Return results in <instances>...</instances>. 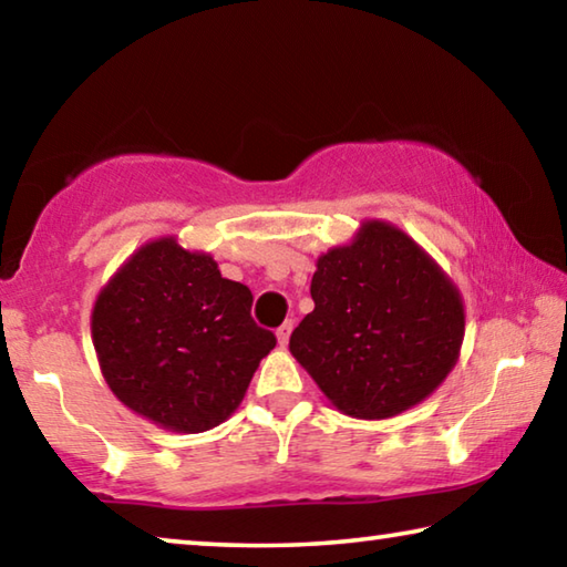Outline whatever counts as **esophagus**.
I'll return each instance as SVG.
<instances>
[{"instance_id":"esophagus-1","label":"esophagus","mask_w":567,"mask_h":567,"mask_svg":"<svg viewBox=\"0 0 567 567\" xmlns=\"http://www.w3.org/2000/svg\"><path fill=\"white\" fill-rule=\"evenodd\" d=\"M292 328H295V322H292V320H287L285 324H280V328H277V342H280V348H285V344L290 342V332H292Z\"/></svg>"}]
</instances>
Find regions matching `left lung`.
Returning a JSON list of instances; mask_svg holds the SVG:
<instances>
[{
    "mask_svg": "<svg viewBox=\"0 0 567 567\" xmlns=\"http://www.w3.org/2000/svg\"><path fill=\"white\" fill-rule=\"evenodd\" d=\"M315 310L290 352L334 408L385 420L425 400L455 368L465 310L453 280L402 229L362 223L318 260Z\"/></svg>",
    "mask_w": 567,
    "mask_h": 567,
    "instance_id": "1",
    "label": "left lung"
}]
</instances>
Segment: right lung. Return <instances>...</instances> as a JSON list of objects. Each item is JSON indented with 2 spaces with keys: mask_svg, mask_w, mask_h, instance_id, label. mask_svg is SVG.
<instances>
[{
  "mask_svg": "<svg viewBox=\"0 0 567 567\" xmlns=\"http://www.w3.org/2000/svg\"><path fill=\"white\" fill-rule=\"evenodd\" d=\"M252 292L175 237L140 247L102 287L92 342L110 390L172 433H205L243 402L275 334L249 315Z\"/></svg>",
  "mask_w": 567,
  "mask_h": 567,
  "instance_id": "1",
  "label": "right lung"
}]
</instances>
